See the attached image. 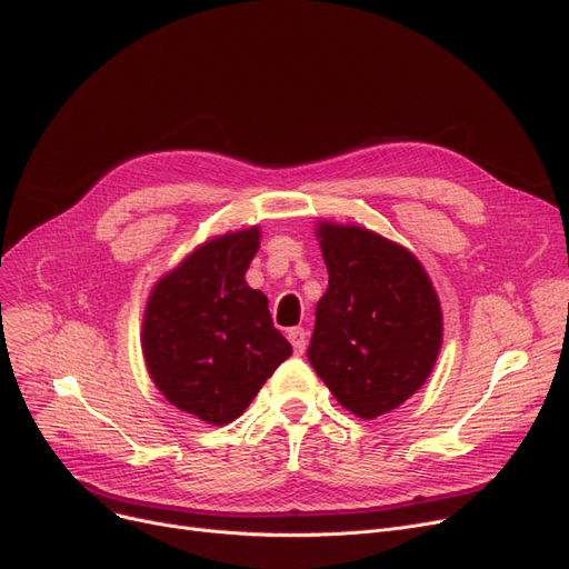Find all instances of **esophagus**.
<instances>
[{
  "mask_svg": "<svg viewBox=\"0 0 569 569\" xmlns=\"http://www.w3.org/2000/svg\"><path fill=\"white\" fill-rule=\"evenodd\" d=\"M288 340H290L292 349H296V353H302L305 347H307V330L305 328H290Z\"/></svg>",
  "mask_w": 569,
  "mask_h": 569,
  "instance_id": "34e87169",
  "label": "esophagus"
}]
</instances>
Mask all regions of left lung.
<instances>
[{
	"label": "left lung",
	"instance_id": "obj_1",
	"mask_svg": "<svg viewBox=\"0 0 569 569\" xmlns=\"http://www.w3.org/2000/svg\"><path fill=\"white\" fill-rule=\"evenodd\" d=\"M328 290L307 349L311 368L361 419L391 412L427 382L443 317L410 250L363 227L323 222Z\"/></svg>",
	"mask_w": 569,
	"mask_h": 569
}]
</instances>
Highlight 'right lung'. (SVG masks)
Instances as JSON below:
<instances>
[{"label": "right lung", "mask_w": 569, "mask_h": 569, "mask_svg": "<svg viewBox=\"0 0 569 569\" xmlns=\"http://www.w3.org/2000/svg\"><path fill=\"white\" fill-rule=\"evenodd\" d=\"M258 239L252 227L208 241L166 273L147 302V370L168 401L208 425L234 422L292 353L267 298L243 279Z\"/></svg>", "instance_id": "1"}]
</instances>
